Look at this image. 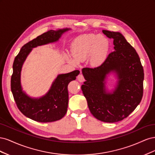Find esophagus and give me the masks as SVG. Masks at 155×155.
Listing matches in <instances>:
<instances>
[{
  "label": "esophagus",
  "instance_id": "34e87169",
  "mask_svg": "<svg viewBox=\"0 0 155 155\" xmlns=\"http://www.w3.org/2000/svg\"><path fill=\"white\" fill-rule=\"evenodd\" d=\"M78 81H79V82H83L85 80V78H84L83 75L82 74H79V75H78Z\"/></svg>",
  "mask_w": 155,
  "mask_h": 155
}]
</instances>
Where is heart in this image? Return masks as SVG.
I'll return each mask as SVG.
<instances>
[{
	"mask_svg": "<svg viewBox=\"0 0 155 155\" xmlns=\"http://www.w3.org/2000/svg\"><path fill=\"white\" fill-rule=\"evenodd\" d=\"M108 50L107 42L104 37L92 34H83L74 39L72 45L73 64L83 61L89 56L92 64L98 65L104 60Z\"/></svg>",
	"mask_w": 155,
	"mask_h": 155,
	"instance_id": "1",
	"label": "heart"
}]
</instances>
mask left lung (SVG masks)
Segmentation results:
<instances>
[{"instance_id":"obj_1","label":"left lung","mask_w":155,"mask_h":155,"mask_svg":"<svg viewBox=\"0 0 155 155\" xmlns=\"http://www.w3.org/2000/svg\"><path fill=\"white\" fill-rule=\"evenodd\" d=\"M113 39L114 51L96 68H85L86 81L81 86L92 114L101 121L114 123L127 118L137 108L143 96V68L137 51L120 32L103 30ZM114 71L118 85L112 93H107L106 75Z\"/></svg>"}]
</instances>
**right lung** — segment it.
<instances>
[{
	"label": "right lung",
	"mask_w": 155,
	"mask_h": 155,
	"mask_svg": "<svg viewBox=\"0 0 155 155\" xmlns=\"http://www.w3.org/2000/svg\"><path fill=\"white\" fill-rule=\"evenodd\" d=\"M68 30H49L37 37L22 46L14 60L11 78V90L14 100L23 114L38 122H52L61 119L66 114L68 104V85L76 79L79 71L74 70L59 75L45 96L34 99L22 91L20 78L22 64L33 48L58 41L63 33Z\"/></svg>",
	"instance_id": "1"
}]
</instances>
